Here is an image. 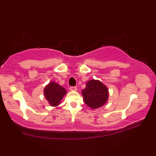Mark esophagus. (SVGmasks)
Instances as JSON below:
<instances>
[{"mask_svg":"<svg viewBox=\"0 0 156 156\" xmlns=\"http://www.w3.org/2000/svg\"><path fill=\"white\" fill-rule=\"evenodd\" d=\"M69 90H70V91H76V90H77V87H71L70 88H69Z\"/></svg>","mask_w":156,"mask_h":156,"instance_id":"34e87169","label":"esophagus"}]
</instances>
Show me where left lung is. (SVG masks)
<instances>
[{
    "label": "left lung",
    "instance_id": "left-lung-1",
    "mask_svg": "<svg viewBox=\"0 0 156 156\" xmlns=\"http://www.w3.org/2000/svg\"><path fill=\"white\" fill-rule=\"evenodd\" d=\"M86 105L92 109L105 105L108 99V89L101 81L90 80L87 82L86 88L82 90Z\"/></svg>",
    "mask_w": 156,
    "mask_h": 156
}]
</instances>
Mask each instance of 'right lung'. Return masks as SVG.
<instances>
[{
  "label": "right lung",
  "mask_w": 156,
  "mask_h": 156,
  "mask_svg": "<svg viewBox=\"0 0 156 156\" xmlns=\"http://www.w3.org/2000/svg\"><path fill=\"white\" fill-rule=\"evenodd\" d=\"M44 93L48 103L51 107H57L60 104L62 99L67 93V91L59 84L54 82H50L45 87Z\"/></svg>",
  "instance_id": "obj_1"
}]
</instances>
